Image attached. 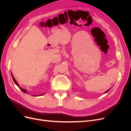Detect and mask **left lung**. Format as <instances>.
Listing matches in <instances>:
<instances>
[{"label":"left lung","mask_w":131,"mask_h":131,"mask_svg":"<svg viewBox=\"0 0 131 131\" xmlns=\"http://www.w3.org/2000/svg\"><path fill=\"white\" fill-rule=\"evenodd\" d=\"M112 88H110V89H109L108 90H107L106 91H105V93H107V92H108V91H109V90H110L111 89H112Z\"/></svg>","instance_id":"obj_1"}]
</instances>
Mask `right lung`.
Listing matches in <instances>:
<instances>
[{
    "mask_svg": "<svg viewBox=\"0 0 131 131\" xmlns=\"http://www.w3.org/2000/svg\"><path fill=\"white\" fill-rule=\"evenodd\" d=\"M11 76H12V78H13V80H14V82H15V84L16 85L18 88H19V89H20L23 92H24V93H27V90H26V89H22V88H21L20 86H19V85H18V84L17 83V82L16 81V80L15 79V78H14V77H13V74H12V73H11ZM42 94H41V95H39V96H42Z\"/></svg>",
    "mask_w": 131,
    "mask_h": 131,
    "instance_id": "obj_1",
    "label": "right lung"
}]
</instances>
